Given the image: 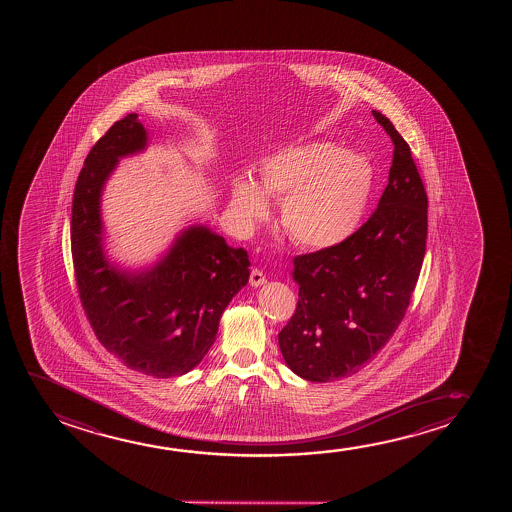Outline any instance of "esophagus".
I'll list each match as a JSON object with an SVG mask.
<instances>
[{
  "label": "esophagus",
  "instance_id": "esophagus-1",
  "mask_svg": "<svg viewBox=\"0 0 512 512\" xmlns=\"http://www.w3.org/2000/svg\"><path fill=\"white\" fill-rule=\"evenodd\" d=\"M266 281V274L259 271V269H253L252 273H250V285H252V287H260V285H264Z\"/></svg>",
  "mask_w": 512,
  "mask_h": 512
}]
</instances>
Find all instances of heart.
<instances>
[{
	"mask_svg": "<svg viewBox=\"0 0 512 512\" xmlns=\"http://www.w3.org/2000/svg\"><path fill=\"white\" fill-rule=\"evenodd\" d=\"M374 171L367 157L330 143H304L266 157L259 185L238 176L232 208L246 224L267 215L269 196H283L281 222L290 239L311 250L343 243L357 231L371 197Z\"/></svg>",
	"mask_w": 512,
	"mask_h": 512,
	"instance_id": "obj_1",
	"label": "heart"
}]
</instances>
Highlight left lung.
I'll return each mask as SVG.
<instances>
[{
  "mask_svg": "<svg viewBox=\"0 0 512 512\" xmlns=\"http://www.w3.org/2000/svg\"><path fill=\"white\" fill-rule=\"evenodd\" d=\"M393 141V161L378 208L343 243L297 255L299 301L278 334L288 367L313 383L360 371L406 315L427 248L428 197L411 148L372 110Z\"/></svg>",
  "mask_w": 512,
  "mask_h": 512,
  "instance_id": "left-lung-1",
  "label": "left lung"
}]
</instances>
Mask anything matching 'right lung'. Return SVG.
I'll return each instance as SVG.
<instances>
[{
    "instance_id": "right-lung-1",
    "label": "right lung",
    "mask_w": 512,
    "mask_h": 512,
    "mask_svg": "<svg viewBox=\"0 0 512 512\" xmlns=\"http://www.w3.org/2000/svg\"><path fill=\"white\" fill-rule=\"evenodd\" d=\"M145 147L147 131L129 113L91 148L73 194L71 255L101 344L133 371L173 378L192 371L215 343L220 316L248 283L250 260L204 225L185 229L147 271L127 273L106 260L101 190L120 157Z\"/></svg>"
}]
</instances>
